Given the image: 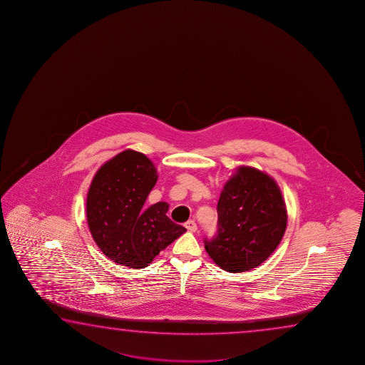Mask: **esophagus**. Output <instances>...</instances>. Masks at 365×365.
Returning a JSON list of instances; mask_svg holds the SVG:
<instances>
[{
    "label": "esophagus",
    "instance_id": "34e87169",
    "mask_svg": "<svg viewBox=\"0 0 365 365\" xmlns=\"http://www.w3.org/2000/svg\"><path fill=\"white\" fill-rule=\"evenodd\" d=\"M185 227L187 231H190V232H195L197 231V223L194 222L192 220H190V221H187V222L185 223Z\"/></svg>",
    "mask_w": 365,
    "mask_h": 365
}]
</instances>
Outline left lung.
I'll return each instance as SVG.
<instances>
[{
    "label": "left lung",
    "mask_w": 365,
    "mask_h": 365,
    "mask_svg": "<svg viewBox=\"0 0 365 365\" xmlns=\"http://www.w3.org/2000/svg\"><path fill=\"white\" fill-rule=\"evenodd\" d=\"M218 234L204 241L223 271L241 273L260 266L276 250L287 226V210L276 180L252 166L236 167L217 204Z\"/></svg>",
    "instance_id": "8db88e82"
}]
</instances>
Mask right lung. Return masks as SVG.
Returning <instances> with one entry per match:
<instances>
[{
  "mask_svg": "<svg viewBox=\"0 0 365 365\" xmlns=\"http://www.w3.org/2000/svg\"><path fill=\"white\" fill-rule=\"evenodd\" d=\"M158 173L147 155L126 149L99 167L87 194L88 227L107 258L140 269L185 232L168 217V203L144 207Z\"/></svg>",
  "mask_w": 365,
  "mask_h": 365,
  "instance_id": "right-lung-1",
  "label": "right lung"
}]
</instances>
